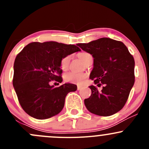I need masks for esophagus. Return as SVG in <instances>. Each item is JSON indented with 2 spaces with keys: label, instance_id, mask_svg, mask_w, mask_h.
Here are the masks:
<instances>
[{
  "label": "esophagus",
  "instance_id": "34e87169",
  "mask_svg": "<svg viewBox=\"0 0 149 149\" xmlns=\"http://www.w3.org/2000/svg\"><path fill=\"white\" fill-rule=\"evenodd\" d=\"M81 88H82V86H77V89L78 90H80Z\"/></svg>",
  "mask_w": 149,
  "mask_h": 149
}]
</instances>
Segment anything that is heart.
Wrapping results in <instances>:
<instances>
[{"label": "heart", "mask_w": 149, "mask_h": 149, "mask_svg": "<svg viewBox=\"0 0 149 149\" xmlns=\"http://www.w3.org/2000/svg\"><path fill=\"white\" fill-rule=\"evenodd\" d=\"M78 56L84 63H86L87 61L92 57L89 53H87V52H81L78 55ZM70 58H71L70 55H66L61 59L60 65H61V68L62 70H65L68 68ZM87 77H88V75L85 73H75V72H68L64 74L63 79L64 81L68 83L77 84V85H83L85 83Z\"/></svg>", "instance_id": "heart-1"}]
</instances>
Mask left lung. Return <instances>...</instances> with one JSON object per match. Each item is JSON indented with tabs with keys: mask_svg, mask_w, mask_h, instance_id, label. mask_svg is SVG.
Wrapping results in <instances>:
<instances>
[{
	"mask_svg": "<svg viewBox=\"0 0 149 149\" xmlns=\"http://www.w3.org/2000/svg\"><path fill=\"white\" fill-rule=\"evenodd\" d=\"M94 58L90 79L102 91L90 86L91 94L84 100L90 112L100 116H110L125 104L135 82V61L122 42L110 38L98 39L88 43L78 44Z\"/></svg>",
	"mask_w": 149,
	"mask_h": 149,
	"instance_id": "obj_1",
	"label": "left lung"
}]
</instances>
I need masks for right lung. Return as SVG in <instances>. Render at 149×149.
Returning a JSON list of instances; mask_svg holds the SVG:
<instances>
[{"label": "right lung", "mask_w": 149, "mask_h": 149, "mask_svg": "<svg viewBox=\"0 0 149 149\" xmlns=\"http://www.w3.org/2000/svg\"><path fill=\"white\" fill-rule=\"evenodd\" d=\"M79 51L80 48L74 45L51 41L29 43L18 54L13 85L22 109L29 115L45 120L61 112L66 95L76 91L77 86L67 83L55 88L49 84L63 81L61 59Z\"/></svg>", "instance_id": "1"}]
</instances>
